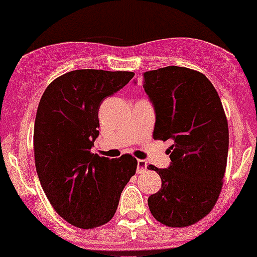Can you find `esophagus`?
<instances>
[{
    "instance_id": "esophagus-1",
    "label": "esophagus",
    "mask_w": 257,
    "mask_h": 257,
    "mask_svg": "<svg viewBox=\"0 0 257 257\" xmlns=\"http://www.w3.org/2000/svg\"><path fill=\"white\" fill-rule=\"evenodd\" d=\"M148 163L144 159H139L138 161V173H143L144 171H147Z\"/></svg>"
}]
</instances>
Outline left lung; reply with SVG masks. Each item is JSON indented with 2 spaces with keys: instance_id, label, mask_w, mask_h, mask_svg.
<instances>
[{
  "instance_id": "1",
  "label": "left lung",
  "mask_w": 257,
  "mask_h": 257,
  "mask_svg": "<svg viewBox=\"0 0 257 257\" xmlns=\"http://www.w3.org/2000/svg\"><path fill=\"white\" fill-rule=\"evenodd\" d=\"M154 104L155 140H173L169 168L159 169L162 187L148 199L150 213L167 227L192 225L218 201L228 157V121L210 80L187 67L167 66L143 74Z\"/></svg>"
}]
</instances>
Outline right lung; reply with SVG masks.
Returning a JSON list of instances; mask_svg holds the SVG:
<instances>
[{"label": "right lung", "instance_id": "right-lung-1", "mask_svg": "<svg viewBox=\"0 0 257 257\" xmlns=\"http://www.w3.org/2000/svg\"><path fill=\"white\" fill-rule=\"evenodd\" d=\"M130 71L75 70L47 86L34 123L38 177L51 205L70 224L100 227L113 218L136 173L130 154L109 159L91 153L99 135L100 103L134 77Z\"/></svg>", "mask_w": 257, "mask_h": 257}]
</instances>
